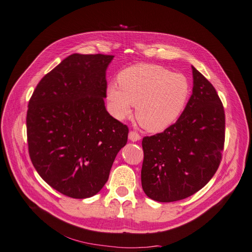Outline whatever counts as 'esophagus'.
<instances>
[{"label": "esophagus", "mask_w": 252, "mask_h": 252, "mask_svg": "<svg viewBox=\"0 0 252 252\" xmlns=\"http://www.w3.org/2000/svg\"><path fill=\"white\" fill-rule=\"evenodd\" d=\"M128 139L130 141L136 142V141H139L141 139V136L137 132H135V130H130V132L128 133Z\"/></svg>", "instance_id": "esophagus-1"}]
</instances>
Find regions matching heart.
<instances>
[{
    "label": "heart",
    "instance_id": "heart-1",
    "mask_svg": "<svg viewBox=\"0 0 252 252\" xmlns=\"http://www.w3.org/2000/svg\"><path fill=\"white\" fill-rule=\"evenodd\" d=\"M118 86L111 84L107 99L117 119H125L136 105V119L148 132L158 133L179 117L190 94L185 75L171 73L156 64L140 63L126 68L117 76Z\"/></svg>",
    "mask_w": 252,
    "mask_h": 252
}]
</instances>
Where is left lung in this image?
<instances>
[{
    "mask_svg": "<svg viewBox=\"0 0 252 252\" xmlns=\"http://www.w3.org/2000/svg\"><path fill=\"white\" fill-rule=\"evenodd\" d=\"M191 68L192 94L177 122L142 140V188L158 202L179 201L199 191L221 160L224 109L214 86Z\"/></svg>",
    "mask_w": 252,
    "mask_h": 252,
    "instance_id": "left-lung-1",
    "label": "left lung"
}]
</instances>
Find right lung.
I'll use <instances>...</instances> for the list:
<instances>
[{
	"label": "right lung",
	"mask_w": 252,
	"mask_h": 252,
	"mask_svg": "<svg viewBox=\"0 0 252 252\" xmlns=\"http://www.w3.org/2000/svg\"><path fill=\"white\" fill-rule=\"evenodd\" d=\"M113 56L74 53L47 73L27 113L29 153L47 184L73 199L99 192L128 128L108 113L106 70Z\"/></svg>",
	"instance_id": "right-lung-1"
}]
</instances>
